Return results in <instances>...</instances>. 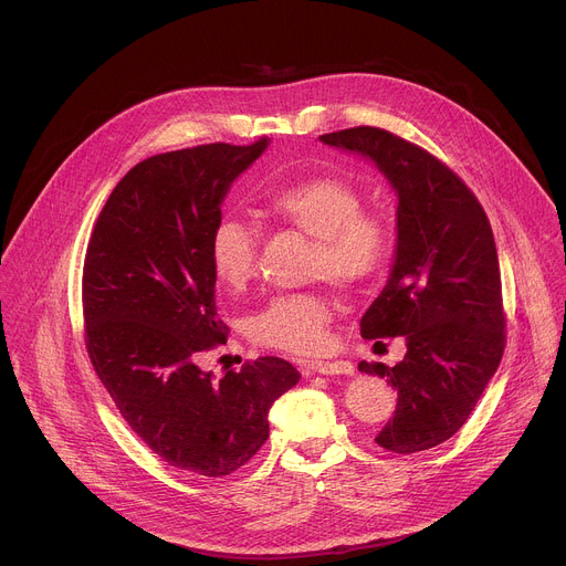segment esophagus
<instances>
[{
  "instance_id": "1",
  "label": "esophagus",
  "mask_w": 566,
  "mask_h": 566,
  "mask_svg": "<svg viewBox=\"0 0 566 566\" xmlns=\"http://www.w3.org/2000/svg\"><path fill=\"white\" fill-rule=\"evenodd\" d=\"M311 371L315 374H327V376H334V374H352L354 371V365L347 363V360H317V363H311L308 365Z\"/></svg>"
}]
</instances>
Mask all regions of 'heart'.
I'll return each mask as SVG.
<instances>
[{
    "mask_svg": "<svg viewBox=\"0 0 566 566\" xmlns=\"http://www.w3.org/2000/svg\"><path fill=\"white\" fill-rule=\"evenodd\" d=\"M262 217L315 239L308 275L343 289L378 277L394 253V228L382 212L363 210L360 190L334 175L300 177L273 188ZM214 277L230 291H244L255 277L258 234L234 217H221L210 232ZM332 302L319 293L273 297L249 322L251 338L264 347L308 356L325 347Z\"/></svg>",
    "mask_w": 566,
    "mask_h": 566,
    "instance_id": "obj_1",
    "label": "heart"
}]
</instances>
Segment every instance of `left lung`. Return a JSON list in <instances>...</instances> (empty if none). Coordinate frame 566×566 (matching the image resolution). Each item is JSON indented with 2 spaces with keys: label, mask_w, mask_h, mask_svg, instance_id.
Instances as JSON below:
<instances>
[{
  "label": "left lung",
  "mask_w": 566,
  "mask_h": 566,
  "mask_svg": "<svg viewBox=\"0 0 566 566\" xmlns=\"http://www.w3.org/2000/svg\"><path fill=\"white\" fill-rule=\"evenodd\" d=\"M322 143L371 158L391 184L396 258L360 319L365 340L402 336L398 365L358 369L396 389L376 443L412 454L448 441L468 421L506 347L502 275L491 221L472 190L437 156L380 127L322 134Z\"/></svg>",
  "instance_id": "obj_1"
}]
</instances>
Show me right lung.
<instances>
[{
  "label": "right lung",
  "mask_w": 566,
  "mask_h": 566,
  "mask_svg": "<svg viewBox=\"0 0 566 566\" xmlns=\"http://www.w3.org/2000/svg\"><path fill=\"white\" fill-rule=\"evenodd\" d=\"M210 143L156 154L114 188L85 271V345L127 426L170 465L223 476L269 439V410L300 374L275 356L214 378L203 352L226 345L210 232L230 184L266 149Z\"/></svg>",
  "instance_id": "right-lung-1"
}]
</instances>
